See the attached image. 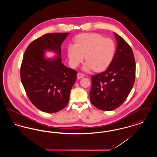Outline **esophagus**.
I'll return each mask as SVG.
<instances>
[{"mask_svg": "<svg viewBox=\"0 0 157 157\" xmlns=\"http://www.w3.org/2000/svg\"><path fill=\"white\" fill-rule=\"evenodd\" d=\"M84 76V75L82 74V73H80V72H79L78 74V75H77V77H78V79H81V78H82Z\"/></svg>", "mask_w": 157, "mask_h": 157, "instance_id": "esophagus-1", "label": "esophagus"}]
</instances>
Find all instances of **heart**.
<instances>
[{
    "instance_id": "heart-1",
    "label": "heart",
    "mask_w": 157,
    "mask_h": 157,
    "mask_svg": "<svg viewBox=\"0 0 157 157\" xmlns=\"http://www.w3.org/2000/svg\"><path fill=\"white\" fill-rule=\"evenodd\" d=\"M116 52L115 42L111 38H105L98 33H83L75 38V45L68 46L67 56L71 67H77L85 56L86 62L83 70L94 69L100 72L111 63Z\"/></svg>"
}]
</instances>
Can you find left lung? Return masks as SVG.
<instances>
[{
	"label": "left lung",
	"instance_id": "1",
	"mask_svg": "<svg viewBox=\"0 0 157 157\" xmlns=\"http://www.w3.org/2000/svg\"><path fill=\"white\" fill-rule=\"evenodd\" d=\"M117 47L114 58L107 69L92 75L90 102L98 109L112 111L123 104L133 87L135 61L130 46L114 33Z\"/></svg>",
	"mask_w": 157,
	"mask_h": 157
}]
</instances>
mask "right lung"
Wrapping results in <instances>:
<instances>
[{"instance_id":"1","label":"right lung","mask_w":157,"mask_h":157,"mask_svg":"<svg viewBox=\"0 0 157 157\" xmlns=\"http://www.w3.org/2000/svg\"><path fill=\"white\" fill-rule=\"evenodd\" d=\"M69 33L44 35L26 48L21 67L23 86L31 102L43 112L54 113L63 109L69 102L77 72L62 63V43ZM45 51L57 56L46 59Z\"/></svg>"}]
</instances>
